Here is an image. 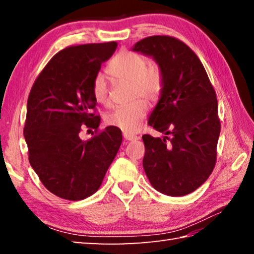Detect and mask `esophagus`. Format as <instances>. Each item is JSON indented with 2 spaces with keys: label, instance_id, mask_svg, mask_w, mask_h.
<instances>
[{
  "label": "esophagus",
  "instance_id": "1",
  "mask_svg": "<svg viewBox=\"0 0 254 254\" xmlns=\"http://www.w3.org/2000/svg\"><path fill=\"white\" fill-rule=\"evenodd\" d=\"M123 137L127 141H134V140H139L140 136L134 135V134H131V133H127V132H123Z\"/></svg>",
  "mask_w": 254,
  "mask_h": 254
}]
</instances>
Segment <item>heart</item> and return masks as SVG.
Instances as JSON below:
<instances>
[{
  "label": "heart",
  "instance_id": "obj_1",
  "mask_svg": "<svg viewBox=\"0 0 254 254\" xmlns=\"http://www.w3.org/2000/svg\"><path fill=\"white\" fill-rule=\"evenodd\" d=\"M106 70L112 78L128 81L130 98L143 97L153 102L161 95L165 84L162 68L157 63L148 64L143 55L131 50L120 51L107 65ZM92 93L100 104H106L109 101V87L104 75L97 74L94 77ZM147 110V103L143 100H134L110 111L105 115V122L127 133H134L142 126Z\"/></svg>",
  "mask_w": 254,
  "mask_h": 254
}]
</instances>
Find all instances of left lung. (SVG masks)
I'll use <instances>...</instances> for the list:
<instances>
[{"label": "left lung", "mask_w": 254, "mask_h": 254, "mask_svg": "<svg viewBox=\"0 0 254 254\" xmlns=\"http://www.w3.org/2000/svg\"><path fill=\"white\" fill-rule=\"evenodd\" d=\"M132 50L151 56L165 75L148 124L166 136L142 135L145 175L162 194H190L207 180L216 163L221 132L216 93L199 58L183 41L152 36Z\"/></svg>", "instance_id": "obj_1"}]
</instances>
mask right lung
I'll use <instances>...</instances> for the list:
<instances>
[{"label": "right lung", "mask_w": 254, "mask_h": 254, "mask_svg": "<svg viewBox=\"0 0 254 254\" xmlns=\"http://www.w3.org/2000/svg\"><path fill=\"white\" fill-rule=\"evenodd\" d=\"M117 47L112 41L60 50L30 91L23 130L29 161L60 198L80 200L97 191L122 143L120 128L98 131L101 118L92 93L94 77ZM84 127L95 128L96 135L81 140Z\"/></svg>", "instance_id": "1"}]
</instances>
